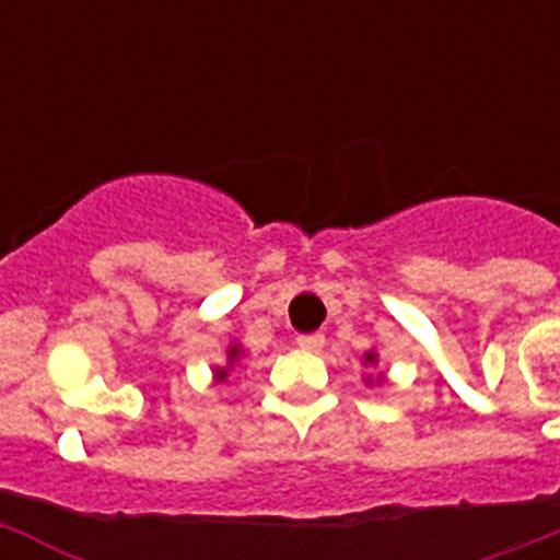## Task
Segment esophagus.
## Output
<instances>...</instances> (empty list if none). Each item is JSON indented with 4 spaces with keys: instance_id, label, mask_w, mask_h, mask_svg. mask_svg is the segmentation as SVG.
Masks as SVG:
<instances>
[{
    "instance_id": "esophagus-1",
    "label": "esophagus",
    "mask_w": 560,
    "mask_h": 560,
    "mask_svg": "<svg viewBox=\"0 0 560 560\" xmlns=\"http://www.w3.org/2000/svg\"><path fill=\"white\" fill-rule=\"evenodd\" d=\"M296 345L303 350H311V353H319L325 348V336L323 334H303L296 336Z\"/></svg>"
}]
</instances>
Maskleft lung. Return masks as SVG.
<instances>
[{
  "instance_id": "8db88e82",
  "label": "left lung",
  "mask_w": 560,
  "mask_h": 560,
  "mask_svg": "<svg viewBox=\"0 0 560 560\" xmlns=\"http://www.w3.org/2000/svg\"><path fill=\"white\" fill-rule=\"evenodd\" d=\"M364 364H378V355H375V350H370V353H364ZM370 381V378H368Z\"/></svg>"
}]
</instances>
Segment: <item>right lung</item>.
Returning a JSON list of instances; mask_svg holds the SVG:
<instances>
[{"label":"right lung","instance_id":"obj_1","mask_svg":"<svg viewBox=\"0 0 560 560\" xmlns=\"http://www.w3.org/2000/svg\"><path fill=\"white\" fill-rule=\"evenodd\" d=\"M237 359H241V348H237V345H232V348L226 350V368H219V370H215V378H219V381H226V375H230L232 364H235Z\"/></svg>","mask_w":560,"mask_h":560}]
</instances>
